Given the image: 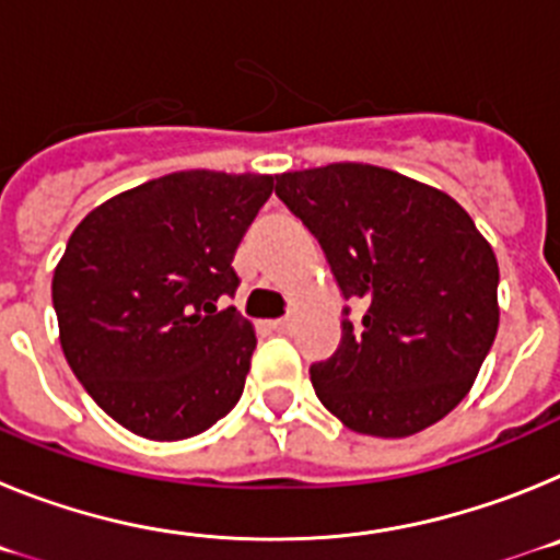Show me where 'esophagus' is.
I'll list each match as a JSON object with an SVG mask.
<instances>
[{
	"label": "esophagus",
	"instance_id": "1",
	"mask_svg": "<svg viewBox=\"0 0 560 560\" xmlns=\"http://www.w3.org/2000/svg\"><path fill=\"white\" fill-rule=\"evenodd\" d=\"M269 328L275 330V334H291L294 323H291V319H275V323H271Z\"/></svg>",
	"mask_w": 560,
	"mask_h": 560
}]
</instances>
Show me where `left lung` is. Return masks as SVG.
Here are the masks:
<instances>
[{
    "label": "left lung",
    "instance_id": "1",
    "mask_svg": "<svg viewBox=\"0 0 560 560\" xmlns=\"http://www.w3.org/2000/svg\"><path fill=\"white\" fill-rule=\"evenodd\" d=\"M319 241L345 305L339 348L311 364L323 407L359 434L409 438L471 389L499 328L497 255L446 192L336 162L275 176Z\"/></svg>",
    "mask_w": 560,
    "mask_h": 560
}]
</instances>
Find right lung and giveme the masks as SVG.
I'll return each mask as SVG.
<instances>
[{
  "instance_id": "right-lung-1",
  "label": "right lung",
  "mask_w": 560,
  "mask_h": 560,
  "mask_svg": "<svg viewBox=\"0 0 560 560\" xmlns=\"http://www.w3.org/2000/svg\"><path fill=\"white\" fill-rule=\"evenodd\" d=\"M271 190L260 173H171L103 201L69 237L52 277L63 355L128 432L192 438L244 393L255 330L219 303Z\"/></svg>"
}]
</instances>
